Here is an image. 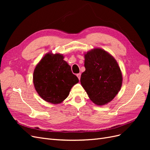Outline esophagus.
<instances>
[{"label":"esophagus","mask_w":150,"mask_h":150,"mask_svg":"<svg viewBox=\"0 0 150 150\" xmlns=\"http://www.w3.org/2000/svg\"><path fill=\"white\" fill-rule=\"evenodd\" d=\"M76 76H78V79H80V78H81V73H78V74H77V75H76Z\"/></svg>","instance_id":"1"}]
</instances>
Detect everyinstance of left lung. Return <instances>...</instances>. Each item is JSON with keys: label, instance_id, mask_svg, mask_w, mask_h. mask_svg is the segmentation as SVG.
<instances>
[{"label": "left lung", "instance_id": "8db88e82", "mask_svg": "<svg viewBox=\"0 0 150 150\" xmlns=\"http://www.w3.org/2000/svg\"><path fill=\"white\" fill-rule=\"evenodd\" d=\"M84 58L86 70L81 74V85L94 104L101 106L110 103L122 86V73L117 61L101 48L91 50Z\"/></svg>", "mask_w": 150, "mask_h": 150}]
</instances>
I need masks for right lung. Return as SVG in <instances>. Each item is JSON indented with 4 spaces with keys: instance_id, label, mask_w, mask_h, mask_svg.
<instances>
[{
    "instance_id": "right-lung-1",
    "label": "right lung",
    "mask_w": 150,
    "mask_h": 150,
    "mask_svg": "<svg viewBox=\"0 0 150 150\" xmlns=\"http://www.w3.org/2000/svg\"><path fill=\"white\" fill-rule=\"evenodd\" d=\"M78 82L61 54H46L36 66L33 74L36 91L44 101L52 104L62 103Z\"/></svg>"
}]
</instances>
